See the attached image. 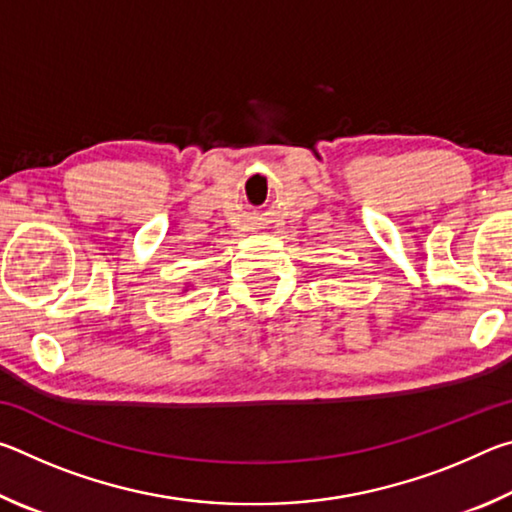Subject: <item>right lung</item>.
<instances>
[{
    "label": "right lung",
    "mask_w": 512,
    "mask_h": 512,
    "mask_svg": "<svg viewBox=\"0 0 512 512\" xmlns=\"http://www.w3.org/2000/svg\"><path fill=\"white\" fill-rule=\"evenodd\" d=\"M187 287H189V284H185V291H187Z\"/></svg>",
    "instance_id": "1"
}]
</instances>
